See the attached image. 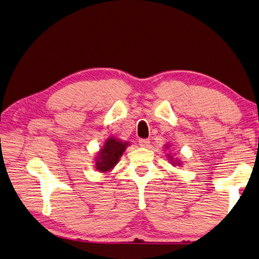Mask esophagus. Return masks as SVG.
I'll return each instance as SVG.
<instances>
[{"instance_id":"esophagus-1","label":"esophagus","mask_w":259,"mask_h":259,"mask_svg":"<svg viewBox=\"0 0 259 259\" xmlns=\"http://www.w3.org/2000/svg\"><path fill=\"white\" fill-rule=\"evenodd\" d=\"M150 144L149 139H139V145L140 147H148Z\"/></svg>"}]
</instances>
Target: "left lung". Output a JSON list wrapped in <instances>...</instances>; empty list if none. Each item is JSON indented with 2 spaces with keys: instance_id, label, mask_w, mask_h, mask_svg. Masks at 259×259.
<instances>
[{
  "instance_id": "left-lung-1",
  "label": "left lung",
  "mask_w": 259,
  "mask_h": 259,
  "mask_svg": "<svg viewBox=\"0 0 259 259\" xmlns=\"http://www.w3.org/2000/svg\"><path fill=\"white\" fill-rule=\"evenodd\" d=\"M164 147H165V148L167 149L168 147H170V144L164 145ZM166 158L168 159V161H170V163L172 164L173 166H181V165H183V163L180 161V159L173 157L172 155H170V154H166Z\"/></svg>"
}]
</instances>
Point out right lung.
I'll list each match as a JSON object with an SVG mask.
<instances>
[{"instance_id": "1", "label": "right lung", "mask_w": 259, "mask_h": 259, "mask_svg": "<svg viewBox=\"0 0 259 259\" xmlns=\"http://www.w3.org/2000/svg\"><path fill=\"white\" fill-rule=\"evenodd\" d=\"M129 145V142H123L115 137L107 138L96 154L94 166L101 173L111 172L119 163L120 157Z\"/></svg>"}]
</instances>
